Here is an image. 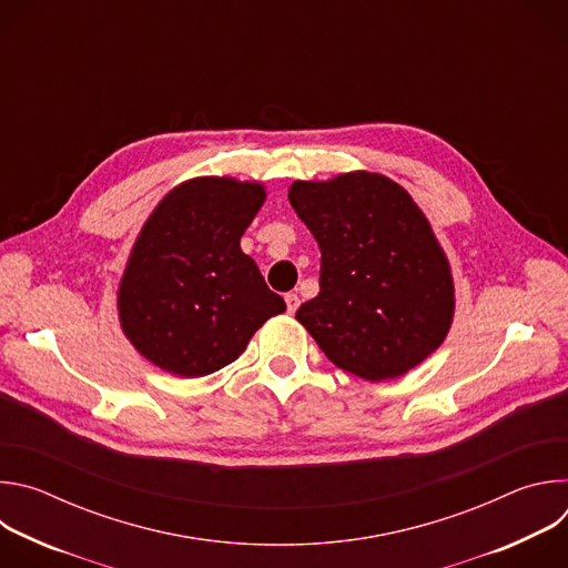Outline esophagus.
I'll list each match as a JSON object with an SVG mask.
<instances>
[{
  "instance_id": "obj_1",
  "label": "esophagus",
  "mask_w": 568,
  "mask_h": 568,
  "mask_svg": "<svg viewBox=\"0 0 568 568\" xmlns=\"http://www.w3.org/2000/svg\"><path fill=\"white\" fill-rule=\"evenodd\" d=\"M285 303H287V312H290V314H294V312L298 310L301 298H298L294 292H287V294H285Z\"/></svg>"
}]
</instances>
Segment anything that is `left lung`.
I'll use <instances>...</instances> for the list:
<instances>
[{
	"label": "left lung",
	"instance_id": "obj_1",
	"mask_svg": "<svg viewBox=\"0 0 568 568\" xmlns=\"http://www.w3.org/2000/svg\"><path fill=\"white\" fill-rule=\"evenodd\" d=\"M290 204L321 250V290L296 318L326 357L368 382L427 359L449 333L454 281L412 195L357 171L294 182Z\"/></svg>",
	"mask_w": 568,
	"mask_h": 568
}]
</instances>
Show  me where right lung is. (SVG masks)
<instances>
[{"label": "right lung", "instance_id": "add662e5", "mask_svg": "<svg viewBox=\"0 0 568 568\" xmlns=\"http://www.w3.org/2000/svg\"><path fill=\"white\" fill-rule=\"evenodd\" d=\"M265 202L258 182L197 178L145 220L119 287L130 344L161 371L202 377L235 362L285 312L240 237Z\"/></svg>", "mask_w": 568, "mask_h": 568}]
</instances>
